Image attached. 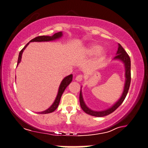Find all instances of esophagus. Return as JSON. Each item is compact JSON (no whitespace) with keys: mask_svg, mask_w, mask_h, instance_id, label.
I'll return each mask as SVG.
<instances>
[{"mask_svg":"<svg viewBox=\"0 0 148 148\" xmlns=\"http://www.w3.org/2000/svg\"><path fill=\"white\" fill-rule=\"evenodd\" d=\"M76 81H77V82H80V81H81L83 80V76L82 75H78V76H77L76 77Z\"/></svg>","mask_w":148,"mask_h":148,"instance_id":"esophagus-1","label":"esophagus"}]
</instances>
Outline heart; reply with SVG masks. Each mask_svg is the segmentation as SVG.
I'll list each match as a JSON object with an SVG mask.
<instances>
[{"instance_id": "1", "label": "heart", "mask_w": 148, "mask_h": 148, "mask_svg": "<svg viewBox=\"0 0 148 148\" xmlns=\"http://www.w3.org/2000/svg\"><path fill=\"white\" fill-rule=\"evenodd\" d=\"M81 54L86 56H92L96 55V61H102L106 58L107 52L99 44L92 43L83 48L81 51Z\"/></svg>"}]
</instances>
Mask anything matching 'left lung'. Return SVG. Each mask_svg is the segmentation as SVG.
Masks as SVG:
<instances>
[{"mask_svg": "<svg viewBox=\"0 0 148 148\" xmlns=\"http://www.w3.org/2000/svg\"><path fill=\"white\" fill-rule=\"evenodd\" d=\"M116 55L115 56V57L113 58V60L121 61L123 64H124V66H125V81L124 88H123V91L122 95L118 101L116 103H114L111 107H110L109 108L103 110V111H93V110L90 109L86 105L85 102H84L83 97L82 90H81H81H80V93H79L80 106H81V108L83 110V111L85 112L88 114L96 116V117H103V116H105L111 114V113L114 112L115 110L124 101L125 97H126L127 95L128 90H129L130 81H131L130 58L129 57V56H128V55L127 53V52L125 51L123 48V47L121 46V45H119V44H118V51L116 52Z\"/></svg>", "mask_w": 148, "mask_h": 148, "instance_id": "8db88e82", "label": "left lung"}]
</instances>
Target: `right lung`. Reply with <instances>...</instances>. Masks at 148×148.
<instances>
[{"instance_id":"right-lung-1","label":"right lung","mask_w":148,"mask_h":148,"mask_svg":"<svg viewBox=\"0 0 148 148\" xmlns=\"http://www.w3.org/2000/svg\"><path fill=\"white\" fill-rule=\"evenodd\" d=\"M62 36H63L62 32H57V33H55L54 35H53L51 36H38V37H36V38L32 39L29 43L27 44L26 46H25L24 48L21 50V51L20 52V53H19L17 66L18 65V64H20V62H21V56H22V54H23V51L25 50V49L27 48V46L29 45L30 42H49V41H52V40H55L61 38ZM72 74L69 75V76H66L64 78V79H63L60 84V86H59L58 93H57V95H56V97L55 101L53 102V103H52V105L50 106L48 109H47L46 110H45V111L39 112H38L39 114H48V113H51L54 111H55L56 108H58V105H59V103H60V99H61V97L63 93H64L66 88H67L69 86V84L72 82Z\"/></svg>"}]
</instances>
